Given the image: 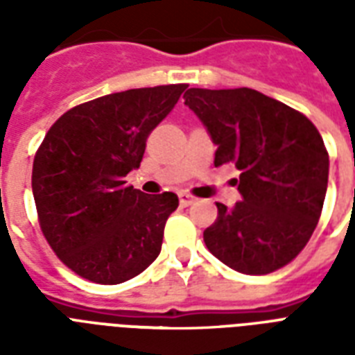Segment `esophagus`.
Returning a JSON list of instances; mask_svg holds the SVG:
<instances>
[{"mask_svg": "<svg viewBox=\"0 0 355 355\" xmlns=\"http://www.w3.org/2000/svg\"><path fill=\"white\" fill-rule=\"evenodd\" d=\"M178 199H180V206H189L195 202V197L189 193H178Z\"/></svg>", "mask_w": 355, "mask_h": 355, "instance_id": "34e87169", "label": "esophagus"}]
</instances>
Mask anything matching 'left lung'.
<instances>
[{
  "label": "left lung",
  "instance_id": "left-lung-1",
  "mask_svg": "<svg viewBox=\"0 0 355 355\" xmlns=\"http://www.w3.org/2000/svg\"><path fill=\"white\" fill-rule=\"evenodd\" d=\"M186 101L217 145L216 166L234 164L241 200L217 202L205 243L243 275H269L300 254L319 223L330 158L304 114L250 88H189Z\"/></svg>",
  "mask_w": 355,
  "mask_h": 355
}]
</instances>
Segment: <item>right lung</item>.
Here are the masks:
<instances>
[{"instance_id": "1", "label": "right lung", "mask_w": 355, "mask_h": 355, "mask_svg": "<svg viewBox=\"0 0 355 355\" xmlns=\"http://www.w3.org/2000/svg\"><path fill=\"white\" fill-rule=\"evenodd\" d=\"M188 85L136 88L62 114L36 150L33 195L42 234L66 267L114 286L144 272L160 254L171 191L147 195L125 184L139 167L153 128Z\"/></svg>"}]
</instances>
